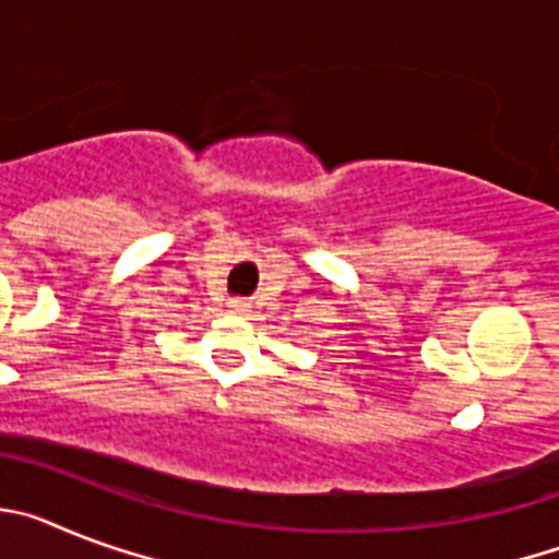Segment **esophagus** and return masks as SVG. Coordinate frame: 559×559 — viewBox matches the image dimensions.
Masks as SVG:
<instances>
[{
	"label": "esophagus",
	"instance_id": "esophagus-1",
	"mask_svg": "<svg viewBox=\"0 0 559 559\" xmlns=\"http://www.w3.org/2000/svg\"><path fill=\"white\" fill-rule=\"evenodd\" d=\"M229 310H231V313L246 316V313H249V302H246V299H231V302H229Z\"/></svg>",
	"mask_w": 559,
	"mask_h": 559
}]
</instances>
